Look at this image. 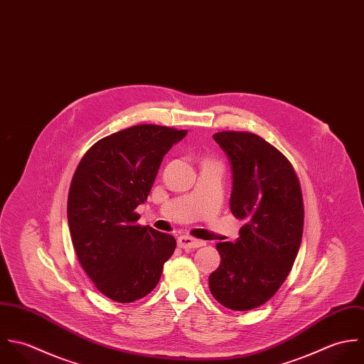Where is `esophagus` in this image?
<instances>
[{
  "label": "esophagus",
  "mask_w": 364,
  "mask_h": 364,
  "mask_svg": "<svg viewBox=\"0 0 364 364\" xmlns=\"http://www.w3.org/2000/svg\"><path fill=\"white\" fill-rule=\"evenodd\" d=\"M177 243L180 247L183 249H194V247H201L205 245L204 240H198L196 237H191V236H187V235H183L177 239Z\"/></svg>",
  "instance_id": "obj_1"
}]
</instances>
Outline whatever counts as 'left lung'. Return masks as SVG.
I'll list each match as a JSON object with an SVG mask.
<instances>
[{
    "label": "left lung",
    "instance_id": "8db88e82",
    "mask_svg": "<svg viewBox=\"0 0 364 364\" xmlns=\"http://www.w3.org/2000/svg\"><path fill=\"white\" fill-rule=\"evenodd\" d=\"M232 166L230 211L243 219L235 243L219 242L218 269L210 276L214 298L233 311L267 302L290 274L304 229V201L290 160L262 136L214 135Z\"/></svg>",
    "mask_w": 364,
    "mask_h": 364
}]
</instances>
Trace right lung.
Here are the masks:
<instances>
[{"mask_svg": "<svg viewBox=\"0 0 364 364\" xmlns=\"http://www.w3.org/2000/svg\"><path fill=\"white\" fill-rule=\"evenodd\" d=\"M184 129L135 125L91 146L74 171L68 219L77 259L97 290L134 302L153 290L176 239L138 223L163 156Z\"/></svg>", "mask_w": 364, "mask_h": 364, "instance_id": "right-lung-1", "label": "right lung"}]
</instances>
